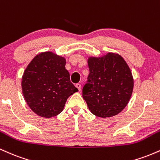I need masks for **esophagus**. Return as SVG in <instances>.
Here are the masks:
<instances>
[{"label": "esophagus", "mask_w": 160, "mask_h": 160, "mask_svg": "<svg viewBox=\"0 0 160 160\" xmlns=\"http://www.w3.org/2000/svg\"><path fill=\"white\" fill-rule=\"evenodd\" d=\"M76 86V87L78 88V91H79V92L81 91V85H80V84H79V83L76 84V86Z\"/></svg>", "instance_id": "esophagus-1"}]
</instances>
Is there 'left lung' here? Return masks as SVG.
Here are the masks:
<instances>
[{
	"label": "left lung",
	"instance_id": "8db88e82",
	"mask_svg": "<svg viewBox=\"0 0 160 160\" xmlns=\"http://www.w3.org/2000/svg\"><path fill=\"white\" fill-rule=\"evenodd\" d=\"M88 82L82 98L92 113L102 118L120 113L126 107L134 87L132 74L124 58L114 52L89 56Z\"/></svg>",
	"mask_w": 160,
	"mask_h": 160
}]
</instances>
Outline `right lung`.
Returning a JSON list of instances; mask_svg holds the SVG:
<instances>
[{
	"instance_id": "1",
	"label": "right lung",
	"mask_w": 160,
	"mask_h": 160,
	"mask_svg": "<svg viewBox=\"0 0 160 160\" xmlns=\"http://www.w3.org/2000/svg\"><path fill=\"white\" fill-rule=\"evenodd\" d=\"M66 59L47 51L33 58L24 71L22 89L25 102L40 117L51 118L63 111L67 99L78 89L70 81Z\"/></svg>"
}]
</instances>
